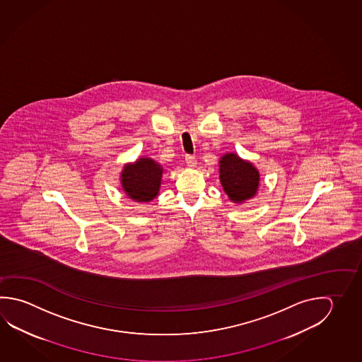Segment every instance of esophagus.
<instances>
[{
    "label": "esophagus",
    "instance_id": "1",
    "mask_svg": "<svg viewBox=\"0 0 362 362\" xmlns=\"http://www.w3.org/2000/svg\"><path fill=\"white\" fill-rule=\"evenodd\" d=\"M185 160H186V165H189V167H195L197 165V158L194 157V156L187 154L185 157Z\"/></svg>",
    "mask_w": 362,
    "mask_h": 362
}]
</instances>
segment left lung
<instances>
[{
  "label": "left lung",
  "instance_id": "1",
  "mask_svg": "<svg viewBox=\"0 0 362 362\" xmlns=\"http://www.w3.org/2000/svg\"><path fill=\"white\" fill-rule=\"evenodd\" d=\"M219 178L230 200L243 203L257 195L260 175L250 162L227 153L219 159Z\"/></svg>",
  "mask_w": 362,
  "mask_h": 362
}]
</instances>
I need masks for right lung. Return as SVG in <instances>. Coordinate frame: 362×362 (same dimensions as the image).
Here are the masks:
<instances>
[{
	"label": "right lung",
	"instance_id": "1",
	"mask_svg": "<svg viewBox=\"0 0 362 362\" xmlns=\"http://www.w3.org/2000/svg\"><path fill=\"white\" fill-rule=\"evenodd\" d=\"M163 168L151 158H139L135 163L124 167L121 185L126 195L139 202L148 203L157 197L162 181Z\"/></svg>",
	"mask_w": 362,
	"mask_h": 362
}]
</instances>
